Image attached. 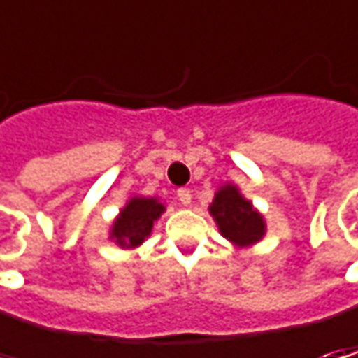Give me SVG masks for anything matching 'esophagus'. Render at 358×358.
<instances>
[{"instance_id":"obj_1","label":"esophagus","mask_w":358,"mask_h":358,"mask_svg":"<svg viewBox=\"0 0 358 358\" xmlns=\"http://www.w3.org/2000/svg\"><path fill=\"white\" fill-rule=\"evenodd\" d=\"M177 199L181 201V205H189V203H191V191L185 189V187L179 189V191H177Z\"/></svg>"}]
</instances>
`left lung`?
Here are the masks:
<instances>
[{"label": "left lung", "mask_w": 358, "mask_h": 358, "mask_svg": "<svg viewBox=\"0 0 358 358\" xmlns=\"http://www.w3.org/2000/svg\"><path fill=\"white\" fill-rule=\"evenodd\" d=\"M209 211L217 221L221 235L239 247L253 245L265 235L263 217L255 211L249 201L243 199L235 185L221 187Z\"/></svg>", "instance_id": "obj_1"}]
</instances>
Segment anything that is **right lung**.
<instances>
[{
	"mask_svg": "<svg viewBox=\"0 0 358 358\" xmlns=\"http://www.w3.org/2000/svg\"><path fill=\"white\" fill-rule=\"evenodd\" d=\"M163 211L165 207L157 199L133 197L115 219L113 229H111V239H115V243H119L121 247L141 245L149 237L153 223Z\"/></svg>",
	"mask_w": 358,
	"mask_h": 358,
	"instance_id": "obj_1",
	"label": "right lung"
}]
</instances>
